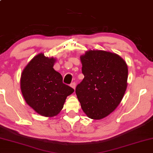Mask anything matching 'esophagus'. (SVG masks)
I'll return each mask as SVG.
<instances>
[{
    "label": "esophagus",
    "instance_id": "34e87169",
    "mask_svg": "<svg viewBox=\"0 0 153 153\" xmlns=\"http://www.w3.org/2000/svg\"><path fill=\"white\" fill-rule=\"evenodd\" d=\"M71 87H72L74 89H75V88H76V83H75V82H72V83L71 84Z\"/></svg>",
    "mask_w": 153,
    "mask_h": 153
}]
</instances>
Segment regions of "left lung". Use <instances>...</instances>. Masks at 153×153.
Returning <instances> with one entry per match:
<instances>
[{
	"mask_svg": "<svg viewBox=\"0 0 153 153\" xmlns=\"http://www.w3.org/2000/svg\"><path fill=\"white\" fill-rule=\"evenodd\" d=\"M84 79L76 87L82 111L90 119L99 120L113 112L126 93L128 69L119 55L89 50L81 56Z\"/></svg>",
	"mask_w": 153,
	"mask_h": 153,
	"instance_id": "8db88e82",
	"label": "left lung"
}]
</instances>
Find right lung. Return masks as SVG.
Returning <instances> with one entry per match:
<instances>
[{
  "instance_id": "obj_1",
  "label": "right lung",
  "mask_w": 153,
  "mask_h": 153,
  "mask_svg": "<svg viewBox=\"0 0 153 153\" xmlns=\"http://www.w3.org/2000/svg\"><path fill=\"white\" fill-rule=\"evenodd\" d=\"M56 59L39 53L22 72L20 85L26 103L44 117L56 116L64 107L67 96L74 92L63 83L62 76L53 69Z\"/></svg>"
}]
</instances>
